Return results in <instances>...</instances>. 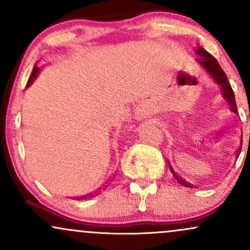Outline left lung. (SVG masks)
Segmentation results:
<instances>
[{
    "mask_svg": "<svg viewBox=\"0 0 250 250\" xmlns=\"http://www.w3.org/2000/svg\"><path fill=\"white\" fill-rule=\"evenodd\" d=\"M195 54L200 56L196 59V62L199 63L203 69L207 71V74L214 80V82L220 85L222 97L227 102H228L229 107H230V110L233 111V113L237 114V107H236V102H235L234 91L233 89H231V85L230 83H229L228 79H227L225 71H223L222 68L220 67L219 62L216 61V59H215L211 54H209L207 50H205L202 47H200V45H197V47L195 48ZM169 168H170L171 174L174 175V177L177 180V182L181 183L182 186H186V187H191L190 183L187 182L185 179L180 177V175L175 173V170L171 168L170 165H169Z\"/></svg>",
    "mask_w": 250,
    "mask_h": 250,
    "instance_id": "obj_1",
    "label": "left lung"
}]
</instances>
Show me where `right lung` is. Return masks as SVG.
<instances>
[{
	"instance_id": "right-lung-1",
	"label": "right lung",
	"mask_w": 250,
	"mask_h": 250,
	"mask_svg": "<svg viewBox=\"0 0 250 250\" xmlns=\"http://www.w3.org/2000/svg\"><path fill=\"white\" fill-rule=\"evenodd\" d=\"M40 71H41V69H40V68L37 67L36 64L34 65V68H33V71H31V74H30V77H29V80H28V82H27V85H25V88H29L30 85L33 84V82L35 81V80H36V77H37V75H39V74H40ZM87 196H89V195H87ZM87 196H81V197H80V199H84V197H87Z\"/></svg>"
}]
</instances>
